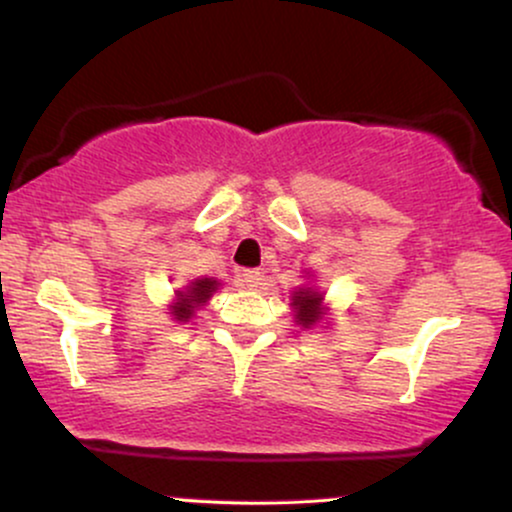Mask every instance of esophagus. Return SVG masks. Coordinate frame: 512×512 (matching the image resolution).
<instances>
[{
    "mask_svg": "<svg viewBox=\"0 0 512 512\" xmlns=\"http://www.w3.org/2000/svg\"><path fill=\"white\" fill-rule=\"evenodd\" d=\"M238 281H240V286H245V289H257L262 281V274L257 272V269H240Z\"/></svg>",
    "mask_w": 512,
    "mask_h": 512,
    "instance_id": "1",
    "label": "esophagus"
}]
</instances>
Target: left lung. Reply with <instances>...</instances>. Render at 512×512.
<instances>
[{
	"mask_svg": "<svg viewBox=\"0 0 512 512\" xmlns=\"http://www.w3.org/2000/svg\"><path fill=\"white\" fill-rule=\"evenodd\" d=\"M291 301L293 313H296V322L305 327V330L317 325L327 313V308H322V293L313 289V286H303V289L293 291Z\"/></svg>",
	"mask_w": 512,
	"mask_h": 512,
	"instance_id": "left-lung-1",
	"label": "left lung"
}]
</instances>
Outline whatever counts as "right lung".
<instances>
[{
	"instance_id": "1",
	"label": "right lung",
	"mask_w": 512,
	"mask_h": 512,
	"mask_svg": "<svg viewBox=\"0 0 512 512\" xmlns=\"http://www.w3.org/2000/svg\"><path fill=\"white\" fill-rule=\"evenodd\" d=\"M216 289H219V281L209 279V276L190 281L185 289L175 293L178 298H175V303L170 305V315H173V320L190 322L192 317H195V310H199V305H207V301L214 296Z\"/></svg>"
}]
</instances>
